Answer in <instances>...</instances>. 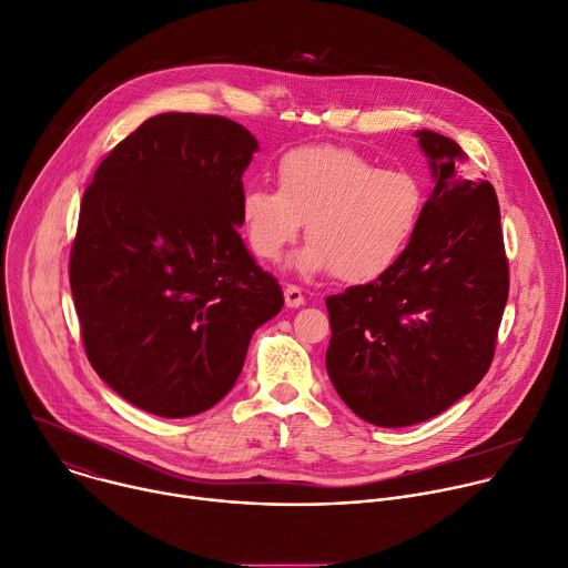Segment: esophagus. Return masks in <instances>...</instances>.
Listing matches in <instances>:
<instances>
[{
	"mask_svg": "<svg viewBox=\"0 0 568 568\" xmlns=\"http://www.w3.org/2000/svg\"><path fill=\"white\" fill-rule=\"evenodd\" d=\"M284 302H286L288 308H300V306H304V295H302V291L297 286L288 284L284 288Z\"/></svg>",
	"mask_w": 568,
	"mask_h": 568,
	"instance_id": "esophagus-1",
	"label": "esophagus"
}]
</instances>
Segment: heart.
<instances>
[{"label": "heart", "mask_w": 568, "mask_h": 568, "mask_svg": "<svg viewBox=\"0 0 568 568\" xmlns=\"http://www.w3.org/2000/svg\"><path fill=\"white\" fill-rule=\"evenodd\" d=\"M423 210L425 185L414 172L381 168L349 148L306 145L280 159L275 190L242 194L240 225L255 257L277 262L306 223L308 246L295 266L365 284L403 257Z\"/></svg>", "instance_id": "b5f03b06"}]
</instances>
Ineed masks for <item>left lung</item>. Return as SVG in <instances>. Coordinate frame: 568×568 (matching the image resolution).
Here are the masks:
<instances>
[{
	"label": "left lung",
	"instance_id": "8db88e82",
	"mask_svg": "<svg viewBox=\"0 0 568 568\" xmlns=\"http://www.w3.org/2000/svg\"><path fill=\"white\" fill-rule=\"evenodd\" d=\"M434 190L403 257L378 280L326 297L328 378L378 427L423 423L470 394L490 369L508 300L495 187L459 170L464 150L414 134Z\"/></svg>",
	"mask_w": 568,
	"mask_h": 568
}]
</instances>
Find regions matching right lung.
Segmentation results:
<instances>
[{
	"instance_id": "right-lung-1",
	"label": "right lung",
	"mask_w": 568,
	"mask_h": 568,
	"mask_svg": "<svg viewBox=\"0 0 568 568\" xmlns=\"http://www.w3.org/2000/svg\"><path fill=\"white\" fill-rule=\"evenodd\" d=\"M257 150L235 121L159 113L84 190L69 260L84 352L113 392L150 414L185 418L216 405L255 328L284 306L237 233Z\"/></svg>"
}]
</instances>
